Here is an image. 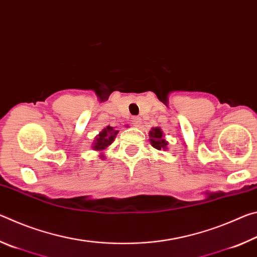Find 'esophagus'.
Returning a JSON list of instances; mask_svg holds the SVG:
<instances>
[{
  "mask_svg": "<svg viewBox=\"0 0 257 257\" xmlns=\"http://www.w3.org/2000/svg\"><path fill=\"white\" fill-rule=\"evenodd\" d=\"M132 123H133V125H135V127H139V124L142 123V119L138 118V116H133Z\"/></svg>",
  "mask_w": 257,
  "mask_h": 257,
  "instance_id": "esophagus-1",
  "label": "esophagus"
}]
</instances>
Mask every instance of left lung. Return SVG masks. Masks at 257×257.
<instances>
[{
    "label": "left lung",
    "instance_id": "8db88e82",
    "mask_svg": "<svg viewBox=\"0 0 257 257\" xmlns=\"http://www.w3.org/2000/svg\"><path fill=\"white\" fill-rule=\"evenodd\" d=\"M150 141H151V145L156 150L161 151V150L168 149V142L165 141L162 129L159 127L152 128V130L150 132Z\"/></svg>",
    "mask_w": 257,
    "mask_h": 257
}]
</instances>
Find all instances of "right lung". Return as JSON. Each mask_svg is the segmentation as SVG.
Returning a JSON list of instances; mask_svg holds the SVG:
<instances>
[{
  "label": "right lung",
  "instance_id": "add662e5",
  "mask_svg": "<svg viewBox=\"0 0 257 257\" xmlns=\"http://www.w3.org/2000/svg\"><path fill=\"white\" fill-rule=\"evenodd\" d=\"M116 134H118V130H114L113 127L107 125V127L104 128L102 132L97 135L96 138H95V141L93 143V150L102 152L107 149V146H110L112 144V142L114 141Z\"/></svg>",
  "mask_w": 257,
  "mask_h": 257
}]
</instances>
